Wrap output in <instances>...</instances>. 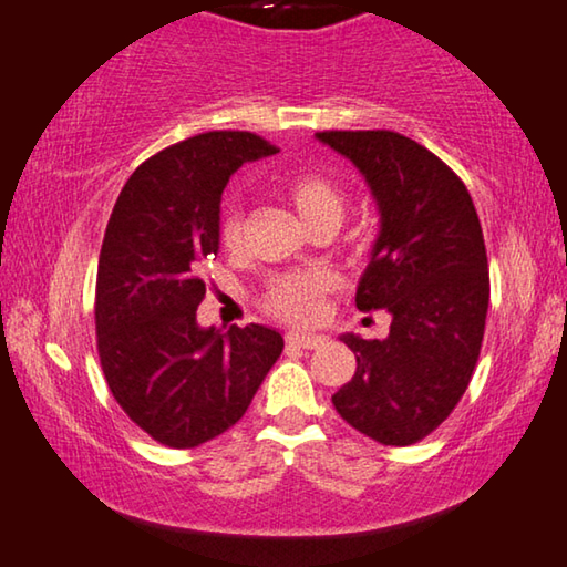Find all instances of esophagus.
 <instances>
[{
	"label": "esophagus",
	"mask_w": 567,
	"mask_h": 567,
	"mask_svg": "<svg viewBox=\"0 0 567 567\" xmlns=\"http://www.w3.org/2000/svg\"><path fill=\"white\" fill-rule=\"evenodd\" d=\"M328 338L318 336V333H287V343L290 346H300V349H320L326 346Z\"/></svg>",
	"instance_id": "esophagus-1"
}]
</instances>
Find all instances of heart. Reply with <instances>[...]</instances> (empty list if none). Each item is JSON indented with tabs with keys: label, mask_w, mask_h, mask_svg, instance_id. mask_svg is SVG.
<instances>
[{
	"label": "heart",
	"mask_w": 567,
	"mask_h": 567,
	"mask_svg": "<svg viewBox=\"0 0 567 567\" xmlns=\"http://www.w3.org/2000/svg\"><path fill=\"white\" fill-rule=\"evenodd\" d=\"M282 196L292 203L302 221L316 226L326 218L338 221L343 208V196L331 177L302 167L282 177ZM241 239V216L236 208L226 210L221 221V241L226 249H236ZM328 280L320 272H287L269 282L261 306L272 316L290 320V323H310L318 316L320 298H323Z\"/></svg>",
	"instance_id": "heart-1"
}]
</instances>
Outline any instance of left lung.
<instances>
[{
    "mask_svg": "<svg viewBox=\"0 0 567 567\" xmlns=\"http://www.w3.org/2000/svg\"><path fill=\"white\" fill-rule=\"evenodd\" d=\"M367 177L379 236L357 287L359 310H386L390 336L343 341L357 357L333 408L382 445H412L451 415L476 369L488 261L471 193L441 157L390 130L318 132Z\"/></svg>",
    "mask_w": 567,
    "mask_h": 567,
    "instance_id": "obj_1",
    "label": "left lung"
}]
</instances>
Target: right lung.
Listing matches in <instances>:
<instances>
[{
    "instance_id": "obj_1",
    "label": "right lung",
    "mask_w": 567,
    "mask_h": 567,
    "mask_svg": "<svg viewBox=\"0 0 567 567\" xmlns=\"http://www.w3.org/2000/svg\"><path fill=\"white\" fill-rule=\"evenodd\" d=\"M275 152L251 132L177 142L132 173L106 224L94 306L101 369L134 425L167 447H196L236 425L285 349L259 323L221 333L196 320L226 183Z\"/></svg>"
}]
</instances>
